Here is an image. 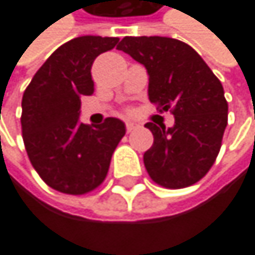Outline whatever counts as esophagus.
<instances>
[{"instance_id": "esophagus-1", "label": "esophagus", "mask_w": 255, "mask_h": 255, "mask_svg": "<svg viewBox=\"0 0 255 255\" xmlns=\"http://www.w3.org/2000/svg\"><path fill=\"white\" fill-rule=\"evenodd\" d=\"M125 127H127V131L131 133V131H134V130L139 128V124H136V122H127Z\"/></svg>"}]
</instances>
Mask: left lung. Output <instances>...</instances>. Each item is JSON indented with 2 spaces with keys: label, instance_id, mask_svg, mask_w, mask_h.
Masks as SVG:
<instances>
[{
  "label": "left lung",
  "instance_id": "1",
  "mask_svg": "<svg viewBox=\"0 0 255 255\" xmlns=\"http://www.w3.org/2000/svg\"><path fill=\"white\" fill-rule=\"evenodd\" d=\"M118 50L128 53L148 73V98L174 125L145 124L154 142L143 154L150 177L165 188H185L210 171L228 124L223 87L200 55L179 39L125 36Z\"/></svg>",
  "mask_w": 255,
  "mask_h": 255
}]
</instances>
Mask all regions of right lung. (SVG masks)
Segmentation results:
<instances>
[{
  "label": "right lung",
  "instance_id": "obj_1",
  "mask_svg": "<svg viewBox=\"0 0 255 255\" xmlns=\"http://www.w3.org/2000/svg\"><path fill=\"white\" fill-rule=\"evenodd\" d=\"M119 38L79 36L62 44L35 73L22 95L21 128L27 156L50 188L90 193L104 182L125 124L107 118L92 127L79 122L81 98L92 96L93 61Z\"/></svg>",
  "mask_w": 255,
  "mask_h": 255
}]
</instances>
